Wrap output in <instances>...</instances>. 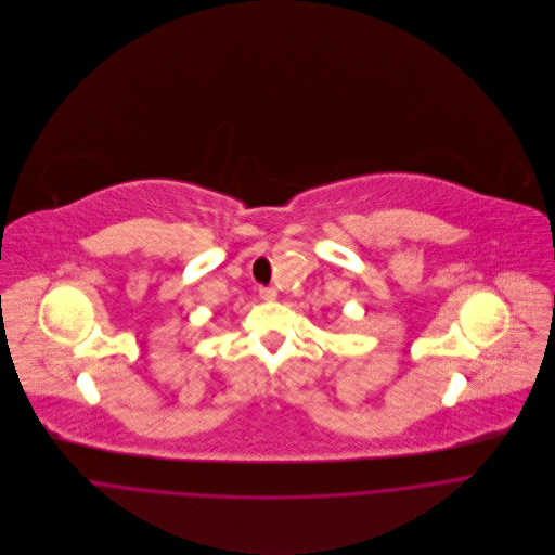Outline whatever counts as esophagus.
Returning a JSON list of instances; mask_svg holds the SVG:
<instances>
[{"mask_svg":"<svg viewBox=\"0 0 555 555\" xmlns=\"http://www.w3.org/2000/svg\"><path fill=\"white\" fill-rule=\"evenodd\" d=\"M259 296H261V300H274L276 289L274 287H259Z\"/></svg>","mask_w":555,"mask_h":555,"instance_id":"esophagus-1","label":"esophagus"}]
</instances>
